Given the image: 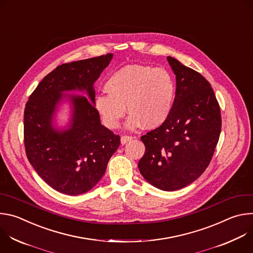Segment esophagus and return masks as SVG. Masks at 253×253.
<instances>
[{"label": "esophagus", "instance_id": "34e87169", "mask_svg": "<svg viewBox=\"0 0 253 253\" xmlns=\"http://www.w3.org/2000/svg\"><path fill=\"white\" fill-rule=\"evenodd\" d=\"M132 139H133V137H132V136H128V135H123V136L121 137V143H122V144H126L127 142L131 141Z\"/></svg>", "mask_w": 253, "mask_h": 253}]
</instances>
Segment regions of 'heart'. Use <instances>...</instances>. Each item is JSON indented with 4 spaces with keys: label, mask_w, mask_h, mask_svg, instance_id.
<instances>
[{
    "label": "heart",
    "mask_w": 253,
    "mask_h": 253,
    "mask_svg": "<svg viewBox=\"0 0 253 253\" xmlns=\"http://www.w3.org/2000/svg\"><path fill=\"white\" fill-rule=\"evenodd\" d=\"M108 95H98L95 108L104 125L118 127L125 115L130 116L126 127L130 130L142 124L147 129L163 125L169 118L175 99V82L168 71L147 65H127L108 78Z\"/></svg>",
    "instance_id": "b5f03b06"
}]
</instances>
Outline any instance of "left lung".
<instances>
[{"label": "left lung", "mask_w": 253, "mask_h": 253, "mask_svg": "<svg viewBox=\"0 0 253 253\" xmlns=\"http://www.w3.org/2000/svg\"><path fill=\"white\" fill-rule=\"evenodd\" d=\"M167 60L176 76L173 108L163 125L141 137L145 153L138 167L150 184L174 191L208 167L219 140L221 114L210 83L178 60Z\"/></svg>", "instance_id": "1"}]
</instances>
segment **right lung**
<instances>
[{
    "label": "right lung",
    "mask_w": 253,
    "mask_h": 253,
    "mask_svg": "<svg viewBox=\"0 0 253 253\" xmlns=\"http://www.w3.org/2000/svg\"><path fill=\"white\" fill-rule=\"evenodd\" d=\"M112 54L62 64L39 83L24 111V144L29 162L53 189L68 195L91 190L103 177L120 136L104 127L95 108L94 83ZM85 90L88 98L68 95L74 115L65 130L52 118L67 90Z\"/></svg>",
    "instance_id": "1"
}]
</instances>
